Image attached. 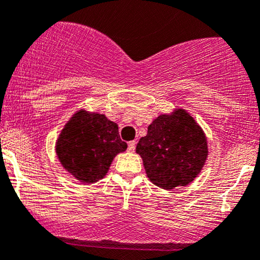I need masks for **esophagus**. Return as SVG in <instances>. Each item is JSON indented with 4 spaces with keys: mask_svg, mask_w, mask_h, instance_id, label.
Here are the masks:
<instances>
[{
    "mask_svg": "<svg viewBox=\"0 0 260 260\" xmlns=\"http://www.w3.org/2000/svg\"><path fill=\"white\" fill-rule=\"evenodd\" d=\"M136 142L135 141H131L129 143H128V152L133 153L136 150Z\"/></svg>",
    "mask_w": 260,
    "mask_h": 260,
    "instance_id": "1",
    "label": "esophagus"
}]
</instances>
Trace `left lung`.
I'll use <instances>...</instances> for the list:
<instances>
[{
  "mask_svg": "<svg viewBox=\"0 0 260 260\" xmlns=\"http://www.w3.org/2000/svg\"><path fill=\"white\" fill-rule=\"evenodd\" d=\"M149 180L161 189L187 185L207 158L206 137L186 111L160 115L137 144Z\"/></svg>",
  "mask_w": 260,
  "mask_h": 260,
  "instance_id": "left-lung-1",
  "label": "left lung"
}]
</instances>
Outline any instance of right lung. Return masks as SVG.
<instances>
[{
  "mask_svg": "<svg viewBox=\"0 0 260 260\" xmlns=\"http://www.w3.org/2000/svg\"><path fill=\"white\" fill-rule=\"evenodd\" d=\"M127 149L118 125L105 115L79 111L65 124L56 142L61 165L74 178L95 182L104 178L118 153Z\"/></svg>",
  "mask_w": 260,
  "mask_h": 260,
  "instance_id": "add662e5",
  "label": "right lung"
}]
</instances>
